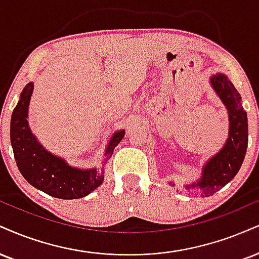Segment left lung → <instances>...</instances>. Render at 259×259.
I'll return each mask as SVG.
<instances>
[{"label": "left lung", "instance_id": "obj_1", "mask_svg": "<svg viewBox=\"0 0 259 259\" xmlns=\"http://www.w3.org/2000/svg\"><path fill=\"white\" fill-rule=\"evenodd\" d=\"M210 85L228 112V139L223 147L205 161L200 179L183 185L186 191L199 192L202 197H210L234 179L244 161L248 142L247 113L241 104V96L224 73L210 77ZM170 186H175L169 182Z\"/></svg>", "mask_w": 259, "mask_h": 259}]
</instances>
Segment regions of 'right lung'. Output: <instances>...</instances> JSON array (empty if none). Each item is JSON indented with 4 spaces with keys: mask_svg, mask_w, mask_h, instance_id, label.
<instances>
[{
    "mask_svg": "<svg viewBox=\"0 0 259 259\" xmlns=\"http://www.w3.org/2000/svg\"><path fill=\"white\" fill-rule=\"evenodd\" d=\"M33 83L24 87L11 119V143L18 169L24 179L39 191L59 199H79L95 191L104 182V170L96 167L80 169L72 166L64 158L53 154L40 145L29 125V105ZM125 135L117 130L105 149L102 166L113 154L114 148Z\"/></svg>",
    "mask_w": 259,
    "mask_h": 259,
    "instance_id": "add662e5",
    "label": "right lung"
}]
</instances>
